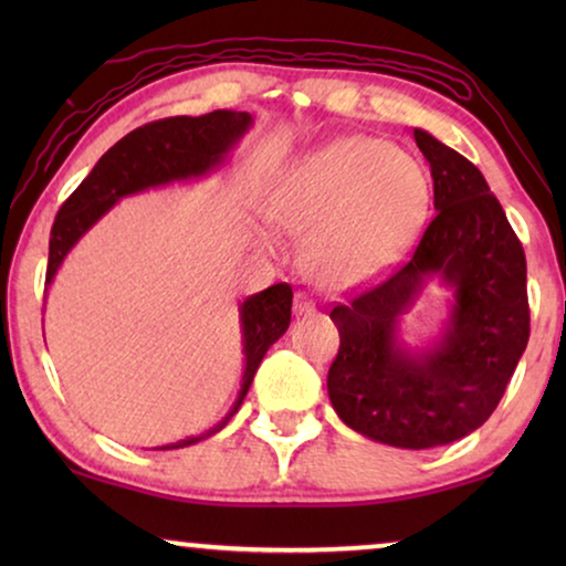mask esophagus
I'll return each mask as SVG.
<instances>
[{
    "mask_svg": "<svg viewBox=\"0 0 566 566\" xmlns=\"http://www.w3.org/2000/svg\"><path fill=\"white\" fill-rule=\"evenodd\" d=\"M293 308H296L298 316H312L316 312V304L306 296V293H296V298H293Z\"/></svg>",
    "mask_w": 566,
    "mask_h": 566,
    "instance_id": "obj_1",
    "label": "esophagus"
}]
</instances>
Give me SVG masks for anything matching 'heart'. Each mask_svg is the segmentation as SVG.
<instances>
[{"label":"heart","mask_w":566,"mask_h":566,"mask_svg":"<svg viewBox=\"0 0 566 566\" xmlns=\"http://www.w3.org/2000/svg\"><path fill=\"white\" fill-rule=\"evenodd\" d=\"M432 185L412 154L374 136H345L301 157L277 192V219L314 227L308 262L319 281L355 285L420 234Z\"/></svg>","instance_id":"obj_1"}]
</instances>
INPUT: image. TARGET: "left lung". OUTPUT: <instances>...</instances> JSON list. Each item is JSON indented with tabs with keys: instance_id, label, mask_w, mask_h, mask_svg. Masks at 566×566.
<instances>
[{
	"instance_id": "obj_1",
	"label": "left lung",
	"mask_w": 566,
	"mask_h": 566,
	"mask_svg": "<svg viewBox=\"0 0 566 566\" xmlns=\"http://www.w3.org/2000/svg\"><path fill=\"white\" fill-rule=\"evenodd\" d=\"M415 142L430 161L436 219L405 268L337 304L339 350L329 401L347 428L394 448L448 446L490 420L528 345L525 252L484 175L428 130ZM452 291L441 337L424 352L398 339V316L423 283Z\"/></svg>"
}]
</instances>
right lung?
<instances>
[{
  "label": "right lung",
  "mask_w": 566,
  "mask_h": 566,
  "mask_svg": "<svg viewBox=\"0 0 566 566\" xmlns=\"http://www.w3.org/2000/svg\"><path fill=\"white\" fill-rule=\"evenodd\" d=\"M252 128L250 113L237 111H213L198 118L190 115H177L146 123V126L130 130L118 144L111 146L92 172L84 177L64 206L59 208L56 221L51 229L49 242V268H45V285L53 283L61 262L72 252V247L118 203L120 198L134 196V192L159 188V185L196 180L213 172L223 165L227 154L234 149L247 130ZM291 301L293 291L289 283L270 285V289L247 296L239 304V324H242V353H244V374L242 389L237 394L234 407L211 430L200 436L177 440L157 448V451H172L198 443L213 432H219L250 391L252 378L258 374L268 347L285 335L291 324Z\"/></svg>",
  "instance_id": "1"
}]
</instances>
